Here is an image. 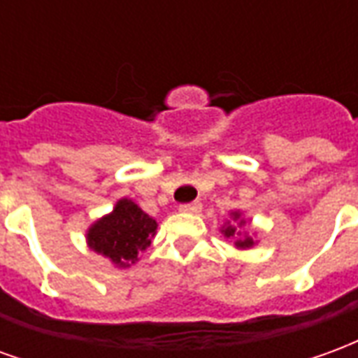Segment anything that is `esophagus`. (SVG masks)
<instances>
[{
	"mask_svg": "<svg viewBox=\"0 0 358 358\" xmlns=\"http://www.w3.org/2000/svg\"><path fill=\"white\" fill-rule=\"evenodd\" d=\"M201 203L199 201H192V203H184V205H180V210H182V213H199V210H201Z\"/></svg>",
	"mask_w": 358,
	"mask_h": 358,
	"instance_id": "obj_1",
	"label": "esophagus"
}]
</instances>
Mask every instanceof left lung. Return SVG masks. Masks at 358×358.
<instances>
[{"instance_id": "1", "label": "left lung", "mask_w": 358, "mask_h": 358, "mask_svg": "<svg viewBox=\"0 0 358 358\" xmlns=\"http://www.w3.org/2000/svg\"><path fill=\"white\" fill-rule=\"evenodd\" d=\"M232 218H234L232 224H226L224 228H222V234H224L226 238H232V240H236V248L238 249L253 248V245H255L253 238H249V236H241V234L238 232V226L245 224V220L241 218L240 210L232 213Z\"/></svg>"}]
</instances>
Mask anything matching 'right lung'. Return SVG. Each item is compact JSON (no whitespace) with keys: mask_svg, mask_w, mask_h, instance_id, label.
Segmentation results:
<instances>
[{"mask_svg":"<svg viewBox=\"0 0 358 358\" xmlns=\"http://www.w3.org/2000/svg\"><path fill=\"white\" fill-rule=\"evenodd\" d=\"M155 218L145 215L130 199H120L109 215L88 228V245L95 253L107 257L110 263L126 268L138 261L141 251L155 238Z\"/></svg>","mask_w":358,"mask_h":358,"instance_id":"add662e5","label":"right lung"}]
</instances>
